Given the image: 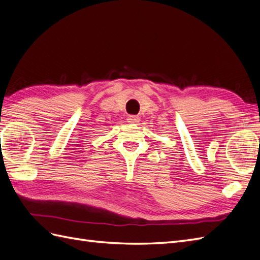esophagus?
<instances>
[{
	"label": "esophagus",
	"mask_w": 260,
	"mask_h": 260,
	"mask_svg": "<svg viewBox=\"0 0 260 260\" xmlns=\"http://www.w3.org/2000/svg\"><path fill=\"white\" fill-rule=\"evenodd\" d=\"M127 122H129V123H138L139 122V117L135 116V115H129L127 117Z\"/></svg>",
	"instance_id": "obj_1"
}]
</instances>
